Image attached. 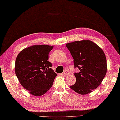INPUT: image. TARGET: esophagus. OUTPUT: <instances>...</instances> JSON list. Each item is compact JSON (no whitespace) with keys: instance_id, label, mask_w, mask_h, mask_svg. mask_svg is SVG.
<instances>
[{"instance_id":"esophagus-1","label":"esophagus","mask_w":120,"mask_h":120,"mask_svg":"<svg viewBox=\"0 0 120 120\" xmlns=\"http://www.w3.org/2000/svg\"><path fill=\"white\" fill-rule=\"evenodd\" d=\"M63 74H64V75H69L70 74V72L68 70H66L63 72Z\"/></svg>"}]
</instances>
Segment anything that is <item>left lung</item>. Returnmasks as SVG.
<instances>
[{"instance_id":"left-lung-1","label":"left lung","mask_w":120,"mask_h":120,"mask_svg":"<svg viewBox=\"0 0 120 120\" xmlns=\"http://www.w3.org/2000/svg\"><path fill=\"white\" fill-rule=\"evenodd\" d=\"M66 46L74 59L76 81L70 88L76 92L85 95L100 85L107 72V60L103 50L93 42L82 40L68 43Z\"/></svg>"}]
</instances>
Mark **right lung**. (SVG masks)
I'll use <instances>...</instances> for the list:
<instances>
[{
    "mask_svg": "<svg viewBox=\"0 0 120 120\" xmlns=\"http://www.w3.org/2000/svg\"><path fill=\"white\" fill-rule=\"evenodd\" d=\"M52 46L34 45L25 48L17 55L15 72L24 88L34 96L46 93L52 86L57 74L48 61Z\"/></svg>",
    "mask_w": 120,
    "mask_h": 120,
    "instance_id": "obj_1",
    "label": "right lung"
}]
</instances>
